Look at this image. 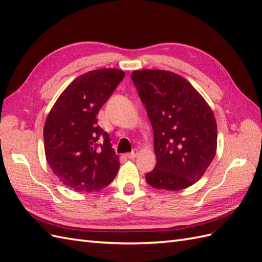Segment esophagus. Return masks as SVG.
<instances>
[{
    "label": "esophagus",
    "instance_id": "esophagus-1",
    "mask_svg": "<svg viewBox=\"0 0 262 262\" xmlns=\"http://www.w3.org/2000/svg\"><path fill=\"white\" fill-rule=\"evenodd\" d=\"M137 155H138V151H137V149H135L134 151L127 154L126 157L128 158V159H134V158H136V156H137Z\"/></svg>",
    "mask_w": 262,
    "mask_h": 262
}]
</instances>
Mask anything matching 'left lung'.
Here are the masks:
<instances>
[{
    "label": "left lung",
    "mask_w": 262,
    "mask_h": 262,
    "mask_svg": "<svg viewBox=\"0 0 262 262\" xmlns=\"http://www.w3.org/2000/svg\"><path fill=\"white\" fill-rule=\"evenodd\" d=\"M132 79L154 130L157 164L146 182L166 190L193 185L216 155L217 124L209 105L188 80L169 71H134Z\"/></svg>",
    "instance_id": "left-lung-1"
}]
</instances>
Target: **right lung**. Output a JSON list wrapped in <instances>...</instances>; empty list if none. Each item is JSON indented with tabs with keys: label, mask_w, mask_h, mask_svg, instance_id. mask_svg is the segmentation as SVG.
<instances>
[{
	"label": "right lung",
	"mask_w": 262,
	"mask_h": 262,
	"mask_svg": "<svg viewBox=\"0 0 262 262\" xmlns=\"http://www.w3.org/2000/svg\"><path fill=\"white\" fill-rule=\"evenodd\" d=\"M124 77L116 69L83 74L66 87L46 118V160L59 182L73 190L99 191L117 175L118 156L96 116Z\"/></svg>",
	"instance_id": "1"
}]
</instances>
